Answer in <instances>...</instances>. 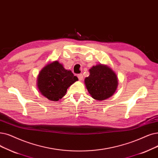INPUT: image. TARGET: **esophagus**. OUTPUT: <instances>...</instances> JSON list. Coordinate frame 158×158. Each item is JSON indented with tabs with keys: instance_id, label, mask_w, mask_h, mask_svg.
I'll use <instances>...</instances> for the list:
<instances>
[{
	"instance_id": "obj_1",
	"label": "esophagus",
	"mask_w": 158,
	"mask_h": 158,
	"mask_svg": "<svg viewBox=\"0 0 158 158\" xmlns=\"http://www.w3.org/2000/svg\"><path fill=\"white\" fill-rule=\"evenodd\" d=\"M77 77H78L79 81H81L82 79H83V74H82V73H79V74L77 75Z\"/></svg>"
}]
</instances>
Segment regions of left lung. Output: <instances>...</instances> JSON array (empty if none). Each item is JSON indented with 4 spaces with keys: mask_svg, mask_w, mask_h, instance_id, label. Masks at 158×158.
I'll use <instances>...</instances> for the list:
<instances>
[{
    "mask_svg": "<svg viewBox=\"0 0 158 158\" xmlns=\"http://www.w3.org/2000/svg\"><path fill=\"white\" fill-rule=\"evenodd\" d=\"M85 79L87 90L96 100H105L114 94L118 85V77L110 68L104 64L94 66Z\"/></svg>",
    "mask_w": 158,
    "mask_h": 158,
    "instance_id": "obj_1",
    "label": "left lung"
}]
</instances>
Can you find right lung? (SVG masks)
<instances>
[{
	"mask_svg": "<svg viewBox=\"0 0 158 158\" xmlns=\"http://www.w3.org/2000/svg\"><path fill=\"white\" fill-rule=\"evenodd\" d=\"M77 80L72 71L64 69L62 64L56 60L41 70L37 77V86L48 99L57 101L65 95L68 88Z\"/></svg>",
	"mask_w": 158,
	"mask_h": 158,
	"instance_id": "1",
	"label": "right lung"
}]
</instances>
